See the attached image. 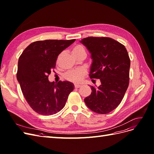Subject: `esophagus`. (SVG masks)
Returning <instances> with one entry per match:
<instances>
[{"label":"esophagus","mask_w":154,"mask_h":154,"mask_svg":"<svg viewBox=\"0 0 154 154\" xmlns=\"http://www.w3.org/2000/svg\"><path fill=\"white\" fill-rule=\"evenodd\" d=\"M80 87H81V85H79V84H75V85H74V87L76 88H80Z\"/></svg>","instance_id":"obj_1"}]
</instances>
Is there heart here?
I'll use <instances>...</instances> for the list:
<instances>
[{"instance_id":"obj_1","label":"heart","mask_w":154,"mask_h":154,"mask_svg":"<svg viewBox=\"0 0 154 154\" xmlns=\"http://www.w3.org/2000/svg\"><path fill=\"white\" fill-rule=\"evenodd\" d=\"M72 53L74 57L76 55L80 54L82 53H86L85 49L82 45H77L74 46L72 49ZM86 75V71L84 69H77V70H72L67 72L64 74V78L67 80L72 82L74 83H78L80 82L83 78H85Z\"/></svg>"}]
</instances>
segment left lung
Masks as SVG:
<instances>
[{"label":"left lung","instance_id":"obj_1","mask_svg":"<svg viewBox=\"0 0 154 154\" xmlns=\"http://www.w3.org/2000/svg\"><path fill=\"white\" fill-rule=\"evenodd\" d=\"M80 42L91 54L89 76L92 82L99 79L100 85L91 86L92 92L84 101L92 111L105 114L117 108L129 84L130 60L125 46L109 37H87Z\"/></svg>","mask_w":154,"mask_h":154}]
</instances>
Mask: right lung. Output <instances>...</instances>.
<instances>
[{
	"mask_svg": "<svg viewBox=\"0 0 154 154\" xmlns=\"http://www.w3.org/2000/svg\"><path fill=\"white\" fill-rule=\"evenodd\" d=\"M75 40L36 41L27 46L19 57L17 80L27 103L38 114L50 116L58 112L73 91L72 83L50 82L48 76L55 68L58 56Z\"/></svg>",
	"mask_w": 154,
	"mask_h": 154,
	"instance_id": "add662e5",
	"label": "right lung"
}]
</instances>
